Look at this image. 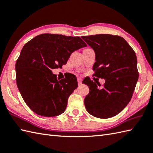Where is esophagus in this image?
Returning a JSON list of instances; mask_svg holds the SVG:
<instances>
[{"instance_id": "34e87169", "label": "esophagus", "mask_w": 153, "mask_h": 153, "mask_svg": "<svg viewBox=\"0 0 153 153\" xmlns=\"http://www.w3.org/2000/svg\"><path fill=\"white\" fill-rule=\"evenodd\" d=\"M77 83H78L79 85H82V79H81V78H77Z\"/></svg>"}]
</instances>
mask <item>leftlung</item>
Listing matches in <instances>:
<instances>
[{"instance_id": "obj_1", "label": "left lung", "mask_w": 153, "mask_h": 153, "mask_svg": "<svg viewBox=\"0 0 153 153\" xmlns=\"http://www.w3.org/2000/svg\"><path fill=\"white\" fill-rule=\"evenodd\" d=\"M82 38L95 51L94 76L105 79L102 89L93 81L83 83L89 88L84 100L86 110L97 118H111L122 112L131 99L139 78L137 56L120 36L99 34Z\"/></svg>"}]
</instances>
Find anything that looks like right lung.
I'll list each match as a JSON object with an SVG mask.
<instances>
[{
  "label": "right lung",
  "instance_id": "obj_1",
  "mask_svg": "<svg viewBox=\"0 0 153 153\" xmlns=\"http://www.w3.org/2000/svg\"><path fill=\"white\" fill-rule=\"evenodd\" d=\"M87 45L79 37L41 34L25 44L16 63V83L23 99L37 114H62L78 85L73 74L57 79L52 70L67 63L74 51Z\"/></svg>",
  "mask_w": 153,
  "mask_h": 153
}]
</instances>
